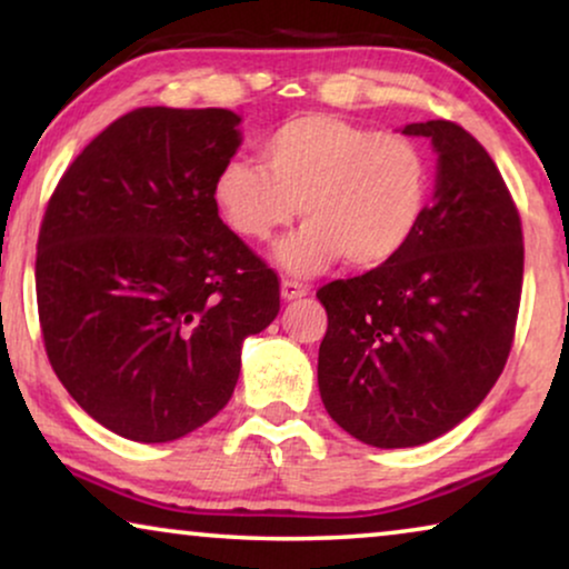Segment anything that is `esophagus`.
Masks as SVG:
<instances>
[{
    "instance_id": "1",
    "label": "esophagus",
    "mask_w": 569,
    "mask_h": 569,
    "mask_svg": "<svg viewBox=\"0 0 569 569\" xmlns=\"http://www.w3.org/2000/svg\"><path fill=\"white\" fill-rule=\"evenodd\" d=\"M308 292H310V287L302 284V282H295V279H284V282H282V298L284 300H300V298H306Z\"/></svg>"
}]
</instances>
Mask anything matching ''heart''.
<instances>
[{
  "mask_svg": "<svg viewBox=\"0 0 569 569\" xmlns=\"http://www.w3.org/2000/svg\"><path fill=\"white\" fill-rule=\"evenodd\" d=\"M261 162L230 160L214 201L240 238L267 243L306 217L277 246L295 274H316L345 256L355 269L391 261L417 236L432 193L430 154L417 139L331 113L279 123L259 147Z\"/></svg>",
  "mask_w": 569,
  "mask_h": 569,
  "instance_id": "1",
  "label": "heart"
}]
</instances>
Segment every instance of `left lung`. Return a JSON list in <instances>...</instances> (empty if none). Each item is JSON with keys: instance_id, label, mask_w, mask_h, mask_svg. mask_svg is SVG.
I'll list each match as a JSON object with an SVG mask.
<instances>
[{"instance_id": "1", "label": "left lung", "mask_w": 569, "mask_h": 569, "mask_svg": "<svg viewBox=\"0 0 569 569\" xmlns=\"http://www.w3.org/2000/svg\"><path fill=\"white\" fill-rule=\"evenodd\" d=\"M438 183L396 259L318 290L329 329L318 388L341 430L376 448L430 442L471 415L508 362L523 290L520 214L489 152L438 119Z\"/></svg>"}]
</instances>
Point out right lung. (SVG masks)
Segmentation results:
<instances>
[{"label": "right lung", "mask_w": 569, "mask_h": 569, "mask_svg": "<svg viewBox=\"0 0 569 569\" xmlns=\"http://www.w3.org/2000/svg\"><path fill=\"white\" fill-rule=\"evenodd\" d=\"M224 108H137L64 170L36 253L43 347L69 396L137 442L178 440L230 401L279 279L217 214L240 144Z\"/></svg>", "instance_id": "add662e5"}]
</instances>
